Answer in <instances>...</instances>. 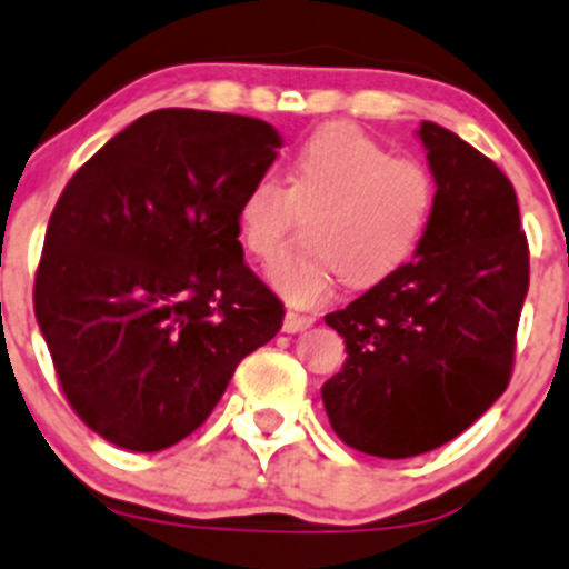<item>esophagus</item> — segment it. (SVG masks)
Listing matches in <instances>:
<instances>
[{"label": "esophagus", "mask_w": 569, "mask_h": 569, "mask_svg": "<svg viewBox=\"0 0 569 569\" xmlns=\"http://www.w3.org/2000/svg\"><path fill=\"white\" fill-rule=\"evenodd\" d=\"M313 322H317V317H313V313L289 308V311H286V319H283V330L286 333H300V330L311 328Z\"/></svg>", "instance_id": "34e87169"}]
</instances>
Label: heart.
Instances as JSON below:
<instances>
[{
  "label": "heart",
  "mask_w": 569,
  "mask_h": 569,
  "mask_svg": "<svg viewBox=\"0 0 569 569\" xmlns=\"http://www.w3.org/2000/svg\"><path fill=\"white\" fill-rule=\"evenodd\" d=\"M313 208L311 247L283 252L267 269L269 283L300 306L325 300L339 272L352 286H375L406 267L433 219L437 180L358 127L325 124L295 150L286 186L261 174L244 191L236 211L241 247L269 258L297 213Z\"/></svg>",
  "instance_id": "b5f03b06"
}]
</instances>
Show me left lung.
Segmentation results:
<instances>
[{"mask_svg": "<svg viewBox=\"0 0 569 569\" xmlns=\"http://www.w3.org/2000/svg\"><path fill=\"white\" fill-rule=\"evenodd\" d=\"M437 208L413 261L325 317L347 361L322 386L336 437L408 459L465 433L506 391L528 295L515 186L456 132L417 130Z\"/></svg>", "mask_w": 569, "mask_h": 569, "instance_id": "8db88e82", "label": "left lung"}]
</instances>
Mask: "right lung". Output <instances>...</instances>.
<instances>
[{
	"instance_id": "add662e5",
	"label": "right lung",
	"mask_w": 569,
	"mask_h": 569,
	"mask_svg": "<svg viewBox=\"0 0 569 569\" xmlns=\"http://www.w3.org/2000/svg\"><path fill=\"white\" fill-rule=\"evenodd\" d=\"M280 144L252 116L152 110L60 194L36 319L69 406L116 448L158 453L194 433L241 358L283 325L236 228Z\"/></svg>"
}]
</instances>
